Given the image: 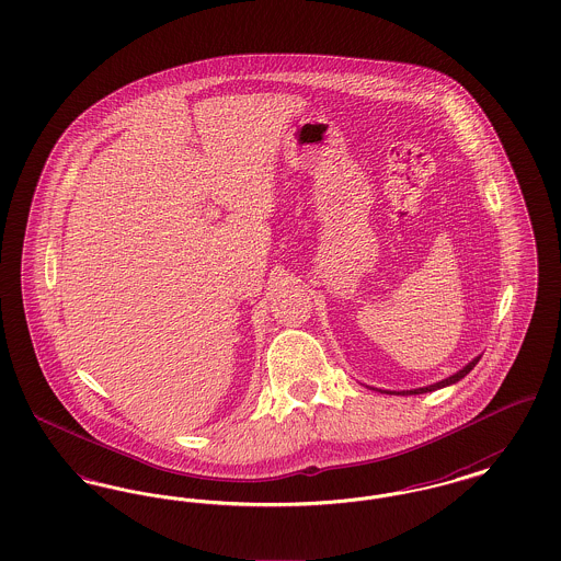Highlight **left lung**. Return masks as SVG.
I'll list each match as a JSON object with an SVG mask.
<instances>
[{
  "mask_svg": "<svg viewBox=\"0 0 561 561\" xmlns=\"http://www.w3.org/2000/svg\"><path fill=\"white\" fill-rule=\"evenodd\" d=\"M480 362V357L478 359H473L469 366H465L462 370H458V373L450 376V378H446V380H439V382H435V385H428V387H423V389H414V391H401L403 396L405 393H412V396H419V393H427V391H435V389H442V387H448V385H453V382H458L460 378H465L467 374L471 373L473 368H476V364Z\"/></svg>",
  "mask_w": 561,
  "mask_h": 561,
  "instance_id": "1",
  "label": "left lung"
}]
</instances>
